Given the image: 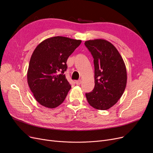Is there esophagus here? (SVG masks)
<instances>
[{
  "mask_svg": "<svg viewBox=\"0 0 153 153\" xmlns=\"http://www.w3.org/2000/svg\"><path fill=\"white\" fill-rule=\"evenodd\" d=\"M75 83H76V85H80L81 84V83H82V81H81V80H77V81H76L75 82Z\"/></svg>",
  "mask_w": 153,
  "mask_h": 153,
  "instance_id": "obj_1",
  "label": "esophagus"
}]
</instances>
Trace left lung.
Here are the masks:
<instances>
[{
	"label": "left lung",
	"mask_w": 153,
	"mask_h": 153,
	"mask_svg": "<svg viewBox=\"0 0 153 153\" xmlns=\"http://www.w3.org/2000/svg\"><path fill=\"white\" fill-rule=\"evenodd\" d=\"M85 45L94 58V89L86 93L88 103L94 108H110L121 98L127 83L123 59L117 48L102 39L88 40Z\"/></svg>",
	"instance_id": "1"
}]
</instances>
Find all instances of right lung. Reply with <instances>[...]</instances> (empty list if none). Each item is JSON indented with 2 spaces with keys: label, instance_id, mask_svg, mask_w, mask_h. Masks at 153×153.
Instances as JSON below:
<instances>
[{
  "label": "right lung",
  "instance_id": "right-lung-1",
  "mask_svg": "<svg viewBox=\"0 0 153 153\" xmlns=\"http://www.w3.org/2000/svg\"><path fill=\"white\" fill-rule=\"evenodd\" d=\"M82 41L55 36L45 39L34 49L30 59L27 82L36 100L45 107H57L71 89L64 73L67 59Z\"/></svg>",
  "mask_w": 153,
  "mask_h": 153
}]
</instances>
